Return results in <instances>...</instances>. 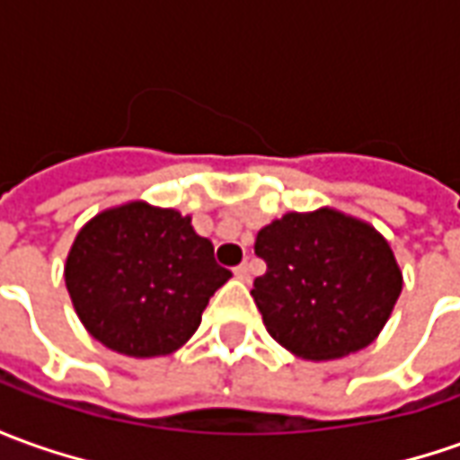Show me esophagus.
Here are the masks:
<instances>
[{
    "mask_svg": "<svg viewBox=\"0 0 460 460\" xmlns=\"http://www.w3.org/2000/svg\"><path fill=\"white\" fill-rule=\"evenodd\" d=\"M234 274H236V279H242V282H249L252 279V267L243 261V264H239L236 270H234Z\"/></svg>",
    "mask_w": 460,
    "mask_h": 460,
    "instance_id": "obj_1",
    "label": "esophagus"
}]
</instances>
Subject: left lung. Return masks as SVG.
I'll list each match as a JSON object with an SVG mask.
<instances>
[{"instance_id":"8db88e82","label":"left lung","mask_w":460,"mask_h":460,"mask_svg":"<svg viewBox=\"0 0 460 460\" xmlns=\"http://www.w3.org/2000/svg\"><path fill=\"white\" fill-rule=\"evenodd\" d=\"M254 252L267 261L252 289L264 327L302 360L367 348L402 292L385 236L330 206L274 218L256 234Z\"/></svg>"}]
</instances>
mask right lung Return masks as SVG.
Here are the masks:
<instances>
[{
    "instance_id": "obj_1",
    "label": "right lung",
    "mask_w": 460,
    "mask_h": 460,
    "mask_svg": "<svg viewBox=\"0 0 460 460\" xmlns=\"http://www.w3.org/2000/svg\"><path fill=\"white\" fill-rule=\"evenodd\" d=\"M229 277L190 217L146 201L90 218L65 261L80 322L98 342L128 358H161L183 348Z\"/></svg>"
}]
</instances>
